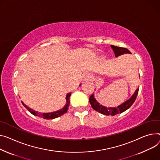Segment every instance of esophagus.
Masks as SVG:
<instances>
[{"mask_svg":"<svg viewBox=\"0 0 160 160\" xmlns=\"http://www.w3.org/2000/svg\"><path fill=\"white\" fill-rule=\"evenodd\" d=\"M91 78H92V75H91V74L89 72H86V73L84 74L83 80L85 81H86V82L87 81H89L91 79Z\"/></svg>","mask_w":160,"mask_h":160,"instance_id":"34e87169","label":"esophagus"}]
</instances>
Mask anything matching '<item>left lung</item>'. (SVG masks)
<instances>
[{"mask_svg":"<svg viewBox=\"0 0 160 160\" xmlns=\"http://www.w3.org/2000/svg\"><path fill=\"white\" fill-rule=\"evenodd\" d=\"M111 47L114 52V55H115L116 57H118L120 55H122L123 54H125V53H131L129 51V50H128L127 48H125L118 47V46H115L113 45H111ZM138 91H139V88H138L136 90L134 94L132 96V97L129 100L126 101L122 105L118 106L117 108H107L103 107V105H100V103L95 100L93 94H92L90 96L89 103L91 105V107L92 108V109L95 111H98V112L103 114L104 115H107V116H109V115L114 116L117 114H120V113H122V112L125 111L126 110H127L131 107V106L134 103V102L137 97Z\"/></svg>","mask_w":160,"mask_h":160,"instance_id":"8db88e82","label":"left lung"}]
</instances>
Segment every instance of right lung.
<instances>
[{"instance_id": "obj_1", "label": "right lung", "mask_w": 160, "mask_h": 160, "mask_svg": "<svg viewBox=\"0 0 160 160\" xmlns=\"http://www.w3.org/2000/svg\"><path fill=\"white\" fill-rule=\"evenodd\" d=\"M71 93L69 92L67 94L66 96V101H67V103L65 105V107L62 108V109L58 111H56V112H49V113H40V112H38L37 111H35L34 110H33L32 109L29 108V107H28L27 105H26L22 102V103L23 104V105L24 106V107L32 114L33 115H35V116H39V117H41V118H44V119H47V120H51V119H54V118H58V117L59 116H61L62 115H63V114H65L67 112L68 110V108L69 106V104H70V102H69V98H70V96H71Z\"/></svg>"}]
</instances>
